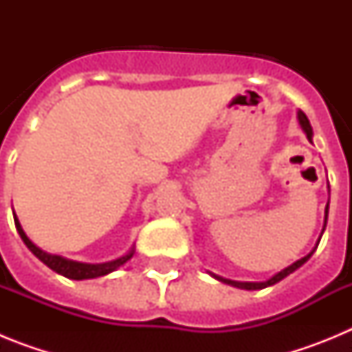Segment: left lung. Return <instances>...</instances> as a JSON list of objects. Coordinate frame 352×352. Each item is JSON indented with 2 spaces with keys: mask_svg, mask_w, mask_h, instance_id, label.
Returning <instances> with one entry per match:
<instances>
[{
  "mask_svg": "<svg viewBox=\"0 0 352 352\" xmlns=\"http://www.w3.org/2000/svg\"><path fill=\"white\" fill-rule=\"evenodd\" d=\"M298 121H300V126H301V130H303V132H305V135H307V139H309V141L312 142V138H314L312 126H310L309 118L305 116L303 111H298ZM328 188H329V186H328ZM328 210H329V201H328V204H326V210H324V226H322V232H324L326 222H328ZM322 232H321V236H322ZM321 236H319L316 247H314V250L310 252V254H307V256H305V257L298 259L296 263H292L291 266L284 268V270H282V272L275 273V275H273L272 278H268V280H264V282H238V280H229V278H223V276L214 275V273H210V275L213 276V278H217V280L223 282V284H229V285H232V287H238V289H247V291H259V289L270 287V285H275L276 282H280L282 278H285V276H287V275H291L292 272H296V270L300 268V266H303V264L307 263V261H309L310 257H312L314 252H316L317 245H319V241H321Z\"/></svg>",
  "mask_w": 352,
  "mask_h": 352,
  "instance_id": "8db88e82",
  "label": "left lung"
}]
</instances>
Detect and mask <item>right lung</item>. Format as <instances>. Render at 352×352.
Returning a JSON list of instances; mask_svg holds the SVG:
<instances>
[{
	"instance_id": "obj_1",
	"label": "right lung",
	"mask_w": 352,
	"mask_h": 352,
	"mask_svg": "<svg viewBox=\"0 0 352 352\" xmlns=\"http://www.w3.org/2000/svg\"><path fill=\"white\" fill-rule=\"evenodd\" d=\"M14 222H15V227H17L19 236H21V239L24 241V245H26V247L30 248V250L33 252V254H35L43 264H45V266H49L52 272L60 273V275L67 276V278H72V280H88V278H98V276L109 275V273L116 272L120 266H123L126 261L132 259L133 252H135V248L132 247L129 252H126L125 256H121L118 257V259L107 261V263H100V264L79 263V261L65 259V257L54 256V254H47V252H43L42 248L36 247V245L26 236V232H24V229L21 227V222H19L17 214L15 213H14Z\"/></svg>"
}]
</instances>
